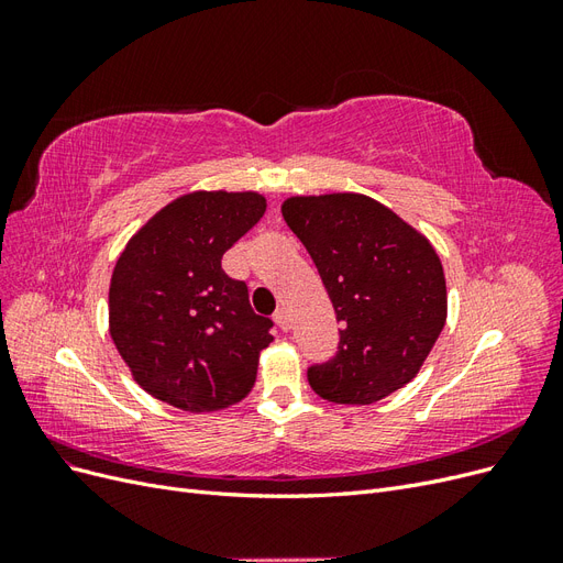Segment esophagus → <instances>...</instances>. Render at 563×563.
Returning <instances> with one entry per match:
<instances>
[{
    "instance_id": "obj_1",
    "label": "esophagus",
    "mask_w": 563,
    "mask_h": 563,
    "mask_svg": "<svg viewBox=\"0 0 563 563\" xmlns=\"http://www.w3.org/2000/svg\"><path fill=\"white\" fill-rule=\"evenodd\" d=\"M275 321H277V327H279L282 331L291 329V314H288L286 308H279V310L275 312Z\"/></svg>"
}]
</instances>
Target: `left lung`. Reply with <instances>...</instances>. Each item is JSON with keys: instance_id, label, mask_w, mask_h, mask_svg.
Instances as JSON below:
<instances>
[{"instance_id": "left-lung-1", "label": "left lung", "mask_w": 563, "mask_h": 563, "mask_svg": "<svg viewBox=\"0 0 563 563\" xmlns=\"http://www.w3.org/2000/svg\"><path fill=\"white\" fill-rule=\"evenodd\" d=\"M286 225L312 255L343 323L333 360L308 368L333 404L366 406L411 383L446 323V277L430 240L356 192L288 197Z\"/></svg>"}]
</instances>
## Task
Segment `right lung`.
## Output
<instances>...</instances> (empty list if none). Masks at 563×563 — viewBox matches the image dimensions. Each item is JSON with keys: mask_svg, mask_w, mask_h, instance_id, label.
Segmentation results:
<instances>
[{"mask_svg": "<svg viewBox=\"0 0 563 563\" xmlns=\"http://www.w3.org/2000/svg\"><path fill=\"white\" fill-rule=\"evenodd\" d=\"M267 209L258 192H190L135 232L110 282V335L147 395L190 413L242 401L272 343L223 253Z\"/></svg>", "mask_w": 563, "mask_h": 563, "instance_id": "1", "label": "right lung"}]
</instances>
